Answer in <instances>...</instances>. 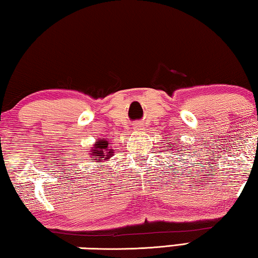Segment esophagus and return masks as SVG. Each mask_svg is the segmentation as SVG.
<instances>
[{
  "label": "esophagus",
  "mask_w": 258,
  "mask_h": 258,
  "mask_svg": "<svg viewBox=\"0 0 258 258\" xmlns=\"http://www.w3.org/2000/svg\"><path fill=\"white\" fill-rule=\"evenodd\" d=\"M134 128H136L137 131H140V130L144 128V125H142L141 122H138V124H137L136 126H134Z\"/></svg>",
  "instance_id": "1"
}]
</instances>
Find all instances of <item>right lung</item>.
Segmentation results:
<instances>
[{
    "label": "right lung",
    "mask_w": 258,
    "mask_h": 258,
    "mask_svg": "<svg viewBox=\"0 0 258 258\" xmlns=\"http://www.w3.org/2000/svg\"><path fill=\"white\" fill-rule=\"evenodd\" d=\"M107 146H109V142H107L106 140L104 139H99L98 142H96L95 144V147L92 148L94 151H92V154H90V155H94V156H98V157H95L94 160H99V157L101 159H109V157L111 155H109L110 154V149H107Z\"/></svg>",
    "instance_id": "1"
}]
</instances>
